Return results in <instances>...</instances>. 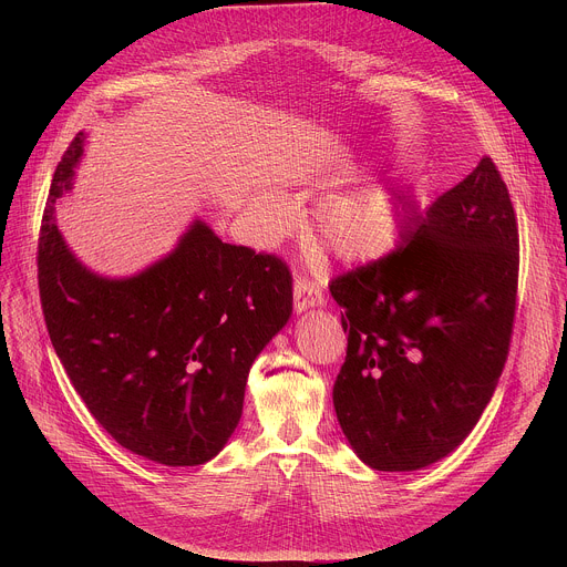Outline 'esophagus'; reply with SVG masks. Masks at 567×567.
Segmentation results:
<instances>
[{"mask_svg":"<svg viewBox=\"0 0 567 567\" xmlns=\"http://www.w3.org/2000/svg\"><path fill=\"white\" fill-rule=\"evenodd\" d=\"M322 302H326V298H322V291L318 289L316 282L307 280V278H298L296 285H293V307L298 313L311 309V307H320Z\"/></svg>","mask_w":567,"mask_h":567,"instance_id":"1","label":"esophagus"}]
</instances>
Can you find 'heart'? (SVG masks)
Returning <instances> with one entry per match:
<instances>
[{
  "label": "heart",
  "instance_id": "b5f03b06",
  "mask_svg": "<svg viewBox=\"0 0 567 567\" xmlns=\"http://www.w3.org/2000/svg\"><path fill=\"white\" fill-rule=\"evenodd\" d=\"M269 230L282 233L289 221L285 199L269 202ZM401 202L390 186H365L337 193L316 208L320 247L343 262H368L385 256L401 233Z\"/></svg>",
  "mask_w": 567,
  "mask_h": 567
}]
</instances>
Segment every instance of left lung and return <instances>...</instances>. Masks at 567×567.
<instances>
[{
	"instance_id": "obj_1",
	"label": "left lung",
	"mask_w": 567,
	"mask_h": 567,
	"mask_svg": "<svg viewBox=\"0 0 567 567\" xmlns=\"http://www.w3.org/2000/svg\"><path fill=\"white\" fill-rule=\"evenodd\" d=\"M516 285V215L489 156L406 245L330 285L348 332L334 411L363 464L417 471L464 442L507 359Z\"/></svg>"
}]
</instances>
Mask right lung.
<instances>
[{
  "label": "right lung",
  "mask_w": 567,
  "mask_h": 567,
  "mask_svg": "<svg viewBox=\"0 0 567 567\" xmlns=\"http://www.w3.org/2000/svg\"><path fill=\"white\" fill-rule=\"evenodd\" d=\"M85 145L80 132L64 152L42 217L38 278L51 343L123 449L166 466L206 464L239 424L254 361L291 318L289 269L226 245L199 217L132 276L90 269L55 219Z\"/></svg>",
  "instance_id": "1"
}]
</instances>
